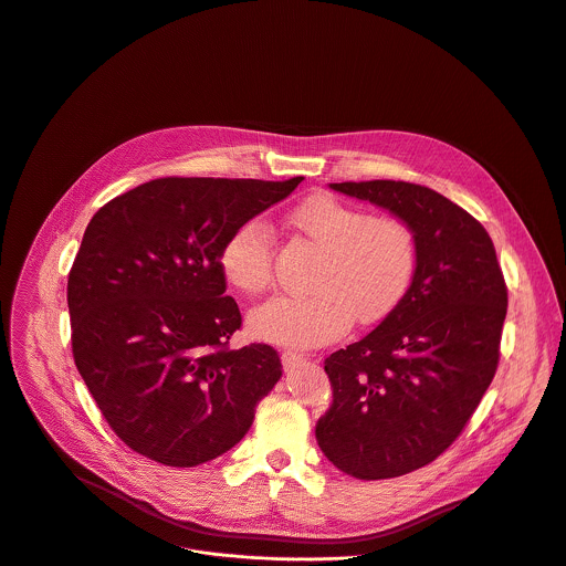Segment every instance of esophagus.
Listing matches in <instances>:
<instances>
[{"instance_id":"obj_1","label":"esophagus","mask_w":566,"mask_h":566,"mask_svg":"<svg viewBox=\"0 0 566 566\" xmlns=\"http://www.w3.org/2000/svg\"><path fill=\"white\" fill-rule=\"evenodd\" d=\"M306 359L304 353H297V350H284L282 353V364H284V370H291L295 368L297 364H302Z\"/></svg>"}]
</instances>
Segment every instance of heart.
Returning <instances> with one entry per match:
<instances>
[{"instance_id":"obj_1","label":"heart","mask_w":566,"mask_h":566,"mask_svg":"<svg viewBox=\"0 0 566 566\" xmlns=\"http://www.w3.org/2000/svg\"><path fill=\"white\" fill-rule=\"evenodd\" d=\"M291 224L322 258L304 295H277L251 313V331L266 342L311 348L337 339L355 315L361 324L391 315L413 289L422 262L418 229L402 216H373L335 196H313ZM220 269L240 291L255 295L275 280V242L269 224L251 218L222 244Z\"/></svg>"}]
</instances>
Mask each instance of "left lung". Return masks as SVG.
<instances>
[{"mask_svg": "<svg viewBox=\"0 0 566 566\" xmlns=\"http://www.w3.org/2000/svg\"><path fill=\"white\" fill-rule=\"evenodd\" d=\"M331 188L407 218L422 240L405 302L324 359L333 405L315 427L322 453L346 475L398 478L442 455L486 394L506 282L486 229L433 188L396 179Z\"/></svg>", "mask_w": 566, "mask_h": 566, "instance_id": "obj_1", "label": "left lung"}]
</instances>
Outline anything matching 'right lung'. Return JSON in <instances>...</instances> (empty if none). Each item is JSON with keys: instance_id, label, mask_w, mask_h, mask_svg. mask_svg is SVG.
Segmentation results:
<instances>
[{"instance_id": "add662e5", "label": "right lung", "mask_w": 566, "mask_h": 566, "mask_svg": "<svg viewBox=\"0 0 566 566\" xmlns=\"http://www.w3.org/2000/svg\"><path fill=\"white\" fill-rule=\"evenodd\" d=\"M302 179L159 177L88 222L69 273L73 359L135 453L198 467L251 429L282 361L269 344L231 348L242 313L227 295L220 251Z\"/></svg>"}]
</instances>
